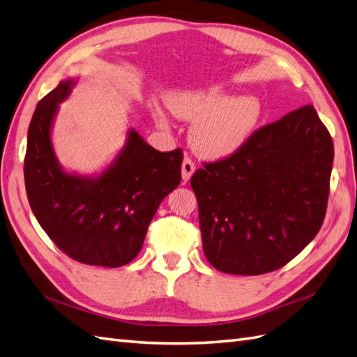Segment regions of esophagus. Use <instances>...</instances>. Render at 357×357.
<instances>
[{"label": "esophagus", "mask_w": 357, "mask_h": 357, "mask_svg": "<svg viewBox=\"0 0 357 357\" xmlns=\"http://www.w3.org/2000/svg\"><path fill=\"white\" fill-rule=\"evenodd\" d=\"M195 172V163L192 162L189 158H186L181 163V178L183 181H189L190 177L194 176Z\"/></svg>", "instance_id": "esophagus-1"}]
</instances>
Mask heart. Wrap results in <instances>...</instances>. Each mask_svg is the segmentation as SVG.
Here are the masks:
<instances>
[{
  "mask_svg": "<svg viewBox=\"0 0 357 357\" xmlns=\"http://www.w3.org/2000/svg\"><path fill=\"white\" fill-rule=\"evenodd\" d=\"M169 111L192 123L189 141L198 156L222 160L234 156L254 137L263 117V105L255 96H236L224 85L207 84L167 94ZM160 126L168 120L160 108L153 109Z\"/></svg>",
  "mask_w": 357,
  "mask_h": 357,
  "instance_id": "heart-1",
  "label": "heart"
}]
</instances>
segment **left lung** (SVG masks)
Returning <instances> with one entry per match:
<instances>
[{
	"label": "left lung",
	"instance_id": "8db88e82",
	"mask_svg": "<svg viewBox=\"0 0 357 357\" xmlns=\"http://www.w3.org/2000/svg\"><path fill=\"white\" fill-rule=\"evenodd\" d=\"M333 142L312 105L258 129L234 156L190 178L202 249L229 275H263L319 233L329 198Z\"/></svg>",
	"mask_w": 357,
	"mask_h": 357
}]
</instances>
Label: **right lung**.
Returning a JSON list of instances; mask_svg holds the SVG:
<instances>
[{
    "label": "right lung",
    "mask_w": 357,
    "mask_h": 357,
    "mask_svg": "<svg viewBox=\"0 0 357 357\" xmlns=\"http://www.w3.org/2000/svg\"><path fill=\"white\" fill-rule=\"evenodd\" d=\"M78 78L63 79L38 102L28 128L24 177L38 224L76 261L120 267L139 254L162 199L181 181V150L160 153L135 130L100 172L66 171L52 146L60 103Z\"/></svg>",
    "instance_id": "1"
}]
</instances>
